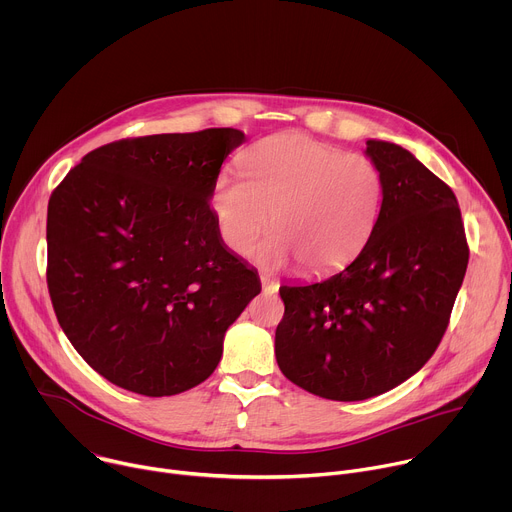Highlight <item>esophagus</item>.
I'll list each match as a JSON object with an SVG mask.
<instances>
[{
	"label": "esophagus",
	"mask_w": 512,
	"mask_h": 512,
	"mask_svg": "<svg viewBox=\"0 0 512 512\" xmlns=\"http://www.w3.org/2000/svg\"><path fill=\"white\" fill-rule=\"evenodd\" d=\"M261 285H263L265 294H275V291L279 289V281H275L271 275H263V273H261Z\"/></svg>",
	"instance_id": "obj_1"
}]
</instances>
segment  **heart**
<instances>
[{
	"label": "heart",
	"instance_id": "heart-1",
	"mask_svg": "<svg viewBox=\"0 0 512 512\" xmlns=\"http://www.w3.org/2000/svg\"><path fill=\"white\" fill-rule=\"evenodd\" d=\"M243 174L221 172L210 210L223 243L263 267L300 263L320 275L350 263L369 243L383 202V176L362 154H344L304 133H279L243 154Z\"/></svg>",
	"mask_w": 512,
	"mask_h": 512
}]
</instances>
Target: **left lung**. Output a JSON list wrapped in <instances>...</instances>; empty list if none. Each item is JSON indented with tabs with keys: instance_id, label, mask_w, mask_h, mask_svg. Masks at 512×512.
Here are the masks:
<instances>
[{
	"instance_id": "obj_1",
	"label": "left lung",
	"mask_w": 512,
	"mask_h": 512,
	"mask_svg": "<svg viewBox=\"0 0 512 512\" xmlns=\"http://www.w3.org/2000/svg\"><path fill=\"white\" fill-rule=\"evenodd\" d=\"M383 176L375 231L342 271L283 285L281 373L332 401H362L413 377L440 344L468 267L458 200L401 145L367 139Z\"/></svg>"
}]
</instances>
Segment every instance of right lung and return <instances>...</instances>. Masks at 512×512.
<instances>
[{
  "instance_id": "add662e5",
  "label": "right lung",
  "mask_w": 512,
  "mask_h": 512,
  "mask_svg": "<svg viewBox=\"0 0 512 512\" xmlns=\"http://www.w3.org/2000/svg\"><path fill=\"white\" fill-rule=\"evenodd\" d=\"M233 127L121 139L87 154L48 202V291L70 344L113 385L168 397L206 381L259 275L208 204Z\"/></svg>"
}]
</instances>
